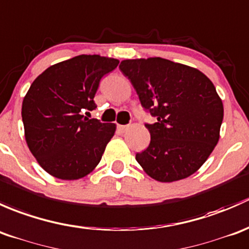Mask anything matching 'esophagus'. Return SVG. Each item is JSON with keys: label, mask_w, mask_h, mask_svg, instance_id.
Listing matches in <instances>:
<instances>
[{"label": "esophagus", "mask_w": 249, "mask_h": 249, "mask_svg": "<svg viewBox=\"0 0 249 249\" xmlns=\"http://www.w3.org/2000/svg\"><path fill=\"white\" fill-rule=\"evenodd\" d=\"M128 128H129V125H128V124H120L119 125V129L121 130V132H125Z\"/></svg>", "instance_id": "34e87169"}]
</instances>
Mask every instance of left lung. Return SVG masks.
<instances>
[{"mask_svg":"<svg viewBox=\"0 0 249 249\" xmlns=\"http://www.w3.org/2000/svg\"><path fill=\"white\" fill-rule=\"evenodd\" d=\"M142 107L155 124H145L150 145L135 155L145 173L160 182L186 178L206 162L219 139L223 103L216 87L196 68L160 57L124 60Z\"/></svg>","mask_w":249,"mask_h":249,"instance_id":"1","label":"left lung"}]
</instances>
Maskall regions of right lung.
Returning a JSON list of instances; mask_svg holds the SVG:
<instances>
[{"label": "right lung", "mask_w": 249, "mask_h": 249, "mask_svg": "<svg viewBox=\"0 0 249 249\" xmlns=\"http://www.w3.org/2000/svg\"><path fill=\"white\" fill-rule=\"evenodd\" d=\"M119 60L79 55L45 69L22 101L27 146L39 165L61 180H78L91 173L114 135L116 125L84 117L93 110L102 78Z\"/></svg>", "instance_id": "right-lung-1"}]
</instances>
